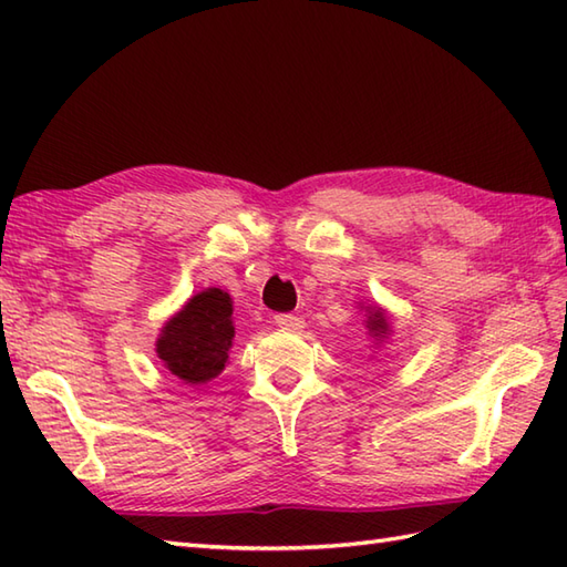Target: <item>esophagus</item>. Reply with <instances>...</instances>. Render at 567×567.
Returning a JSON list of instances; mask_svg holds the SVG:
<instances>
[{
	"mask_svg": "<svg viewBox=\"0 0 567 567\" xmlns=\"http://www.w3.org/2000/svg\"><path fill=\"white\" fill-rule=\"evenodd\" d=\"M275 323L285 328V331H301L305 328V319H299L295 313H278L275 316Z\"/></svg>",
	"mask_w": 567,
	"mask_h": 567,
	"instance_id": "1",
	"label": "esophagus"
}]
</instances>
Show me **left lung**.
<instances>
[{
    "label": "left lung",
    "mask_w": 567,
    "mask_h": 567,
    "mask_svg": "<svg viewBox=\"0 0 567 567\" xmlns=\"http://www.w3.org/2000/svg\"><path fill=\"white\" fill-rule=\"evenodd\" d=\"M360 305H362V301H360ZM362 309H364V331L372 340V348H381L391 336L393 316L384 307L377 305V301H374V305H367V307L362 305Z\"/></svg>",
    "instance_id": "obj_1"
}]
</instances>
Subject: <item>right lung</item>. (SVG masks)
<instances>
[{
  "mask_svg": "<svg viewBox=\"0 0 567 567\" xmlns=\"http://www.w3.org/2000/svg\"><path fill=\"white\" fill-rule=\"evenodd\" d=\"M234 301L219 287L190 297L162 326L156 354L166 370L188 386H203L221 374L234 346Z\"/></svg>",
  "mask_w": 567,
  "mask_h": 567,
  "instance_id": "add662e5",
  "label": "right lung"
}]
</instances>
